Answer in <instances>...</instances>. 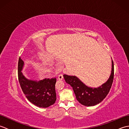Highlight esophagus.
I'll list each match as a JSON object with an SVG mask.
<instances>
[{
  "instance_id": "esophagus-1",
  "label": "esophagus",
  "mask_w": 129,
  "mask_h": 129,
  "mask_svg": "<svg viewBox=\"0 0 129 129\" xmlns=\"http://www.w3.org/2000/svg\"><path fill=\"white\" fill-rule=\"evenodd\" d=\"M58 79L59 80H62L63 79V76L62 74H60L58 76Z\"/></svg>"
}]
</instances>
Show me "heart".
Returning a JSON list of instances; mask_svg holds the SVG:
<instances>
[{"instance_id": "obj_1", "label": "heart", "mask_w": 129, "mask_h": 129, "mask_svg": "<svg viewBox=\"0 0 129 129\" xmlns=\"http://www.w3.org/2000/svg\"><path fill=\"white\" fill-rule=\"evenodd\" d=\"M40 57L42 60H44V61H47L48 58L44 55H40ZM40 69L42 72L44 73H48L50 71V69L48 67V65L46 64V63H41L40 64Z\"/></svg>"}]
</instances>
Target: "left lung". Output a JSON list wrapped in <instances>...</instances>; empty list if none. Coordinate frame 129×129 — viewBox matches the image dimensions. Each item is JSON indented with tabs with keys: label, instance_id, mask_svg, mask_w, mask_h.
I'll list each match as a JSON object with an SVG mask.
<instances>
[{
	"label": "left lung",
	"instance_id": "8db88e82",
	"mask_svg": "<svg viewBox=\"0 0 129 129\" xmlns=\"http://www.w3.org/2000/svg\"><path fill=\"white\" fill-rule=\"evenodd\" d=\"M24 62L20 57L18 61V79L21 88L28 100L39 108H46L55 103L56 78L38 80L26 78L22 71Z\"/></svg>",
	"mask_w": 129,
	"mask_h": 129
}]
</instances>
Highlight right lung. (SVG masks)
Here are the masks:
<instances>
[{
    "label": "right lung",
    "instance_id": "add662e5",
    "mask_svg": "<svg viewBox=\"0 0 129 129\" xmlns=\"http://www.w3.org/2000/svg\"><path fill=\"white\" fill-rule=\"evenodd\" d=\"M110 77L105 83L98 87L86 85L76 76L63 75L66 83L73 87L76 99L82 105L86 106L96 105L106 98L110 91L114 79V63L111 60Z\"/></svg>",
    "mask_w": 129,
    "mask_h": 129
}]
</instances>
